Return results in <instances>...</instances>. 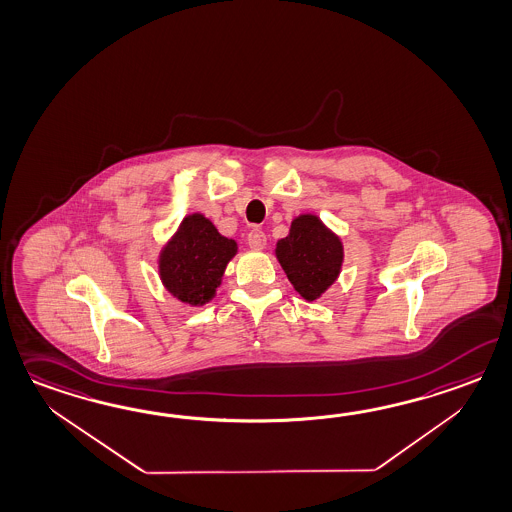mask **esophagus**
<instances>
[{
  "label": "esophagus",
  "mask_w": 512,
  "mask_h": 512,
  "mask_svg": "<svg viewBox=\"0 0 512 512\" xmlns=\"http://www.w3.org/2000/svg\"><path fill=\"white\" fill-rule=\"evenodd\" d=\"M248 246L251 250H264L266 248V235L261 229H253L248 235Z\"/></svg>",
  "instance_id": "34e87169"
}]
</instances>
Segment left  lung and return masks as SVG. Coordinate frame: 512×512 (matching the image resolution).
I'll return each instance as SVG.
<instances>
[{"label":"left lung","mask_w":512,"mask_h":512,"mask_svg":"<svg viewBox=\"0 0 512 512\" xmlns=\"http://www.w3.org/2000/svg\"><path fill=\"white\" fill-rule=\"evenodd\" d=\"M275 257L297 294L314 303L340 277L345 251L340 237L318 215L301 213L288 235L277 240Z\"/></svg>","instance_id":"1"}]
</instances>
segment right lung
<instances>
[{"instance_id":"add662e5","label":"right lung","mask_w":512,"mask_h":512,"mask_svg":"<svg viewBox=\"0 0 512 512\" xmlns=\"http://www.w3.org/2000/svg\"><path fill=\"white\" fill-rule=\"evenodd\" d=\"M239 244L218 233L202 213L185 216L158 255V275L163 288L189 307H204L237 255Z\"/></svg>"}]
</instances>
